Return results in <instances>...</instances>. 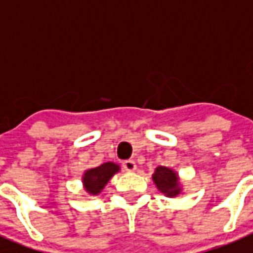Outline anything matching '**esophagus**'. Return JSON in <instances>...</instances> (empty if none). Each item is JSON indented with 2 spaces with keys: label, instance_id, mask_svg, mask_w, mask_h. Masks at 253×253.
Wrapping results in <instances>:
<instances>
[{
  "label": "esophagus",
  "instance_id": "1",
  "mask_svg": "<svg viewBox=\"0 0 253 253\" xmlns=\"http://www.w3.org/2000/svg\"><path fill=\"white\" fill-rule=\"evenodd\" d=\"M123 168H124L126 171H129V173H132V171H134V170L137 169V165L133 160H126V161L123 162Z\"/></svg>",
  "mask_w": 253,
  "mask_h": 253
}]
</instances>
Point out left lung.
I'll list each match as a JSON object with an SVG mask.
<instances>
[{"label": "left lung", "mask_w": 253, "mask_h": 253, "mask_svg": "<svg viewBox=\"0 0 253 253\" xmlns=\"http://www.w3.org/2000/svg\"><path fill=\"white\" fill-rule=\"evenodd\" d=\"M152 178H153L154 185L157 186L158 191L165 194L166 197L175 198L182 193L179 175L173 169H170V168L158 166L154 170Z\"/></svg>", "instance_id": "left-lung-1"}]
</instances>
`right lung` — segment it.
Wrapping results in <instances>:
<instances>
[{"label":"right lung","instance_id":"right-lung-1","mask_svg":"<svg viewBox=\"0 0 253 253\" xmlns=\"http://www.w3.org/2000/svg\"><path fill=\"white\" fill-rule=\"evenodd\" d=\"M119 171H120V166L115 162H105L97 168L87 169L82 177L84 190L89 195H99L109 179Z\"/></svg>","mask_w":253,"mask_h":253}]
</instances>
